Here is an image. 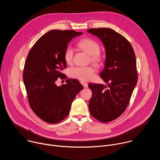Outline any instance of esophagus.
Segmentation results:
<instances>
[{
	"mask_svg": "<svg viewBox=\"0 0 160 160\" xmlns=\"http://www.w3.org/2000/svg\"><path fill=\"white\" fill-rule=\"evenodd\" d=\"M80 83L83 86V87H88V84H87V83L85 82L81 81V82H80Z\"/></svg>",
	"mask_w": 160,
	"mask_h": 160,
	"instance_id": "esophagus-1",
	"label": "esophagus"
}]
</instances>
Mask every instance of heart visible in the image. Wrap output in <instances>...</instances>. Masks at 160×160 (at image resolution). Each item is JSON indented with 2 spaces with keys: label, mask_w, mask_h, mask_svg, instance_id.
I'll use <instances>...</instances> for the list:
<instances>
[{
  "label": "heart",
  "mask_w": 160,
  "mask_h": 160,
  "mask_svg": "<svg viewBox=\"0 0 160 160\" xmlns=\"http://www.w3.org/2000/svg\"><path fill=\"white\" fill-rule=\"evenodd\" d=\"M78 47L90 55V61L95 64L101 62L102 57L100 53V47L99 44L90 38L82 39L78 43ZM64 60L68 64L72 63L73 57V49L71 46H68L64 51ZM95 70L92 67H75L70 71L71 77L81 81L91 80L94 75Z\"/></svg>",
  "instance_id": "heart-1"
}]
</instances>
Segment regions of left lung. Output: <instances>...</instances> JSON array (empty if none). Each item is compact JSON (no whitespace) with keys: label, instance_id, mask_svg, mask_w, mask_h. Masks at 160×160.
Instances as JSON below:
<instances>
[{"label":"left lung","instance_id":"1","mask_svg":"<svg viewBox=\"0 0 160 160\" xmlns=\"http://www.w3.org/2000/svg\"><path fill=\"white\" fill-rule=\"evenodd\" d=\"M105 49V67L100 77L108 85L89 83L92 92L88 108L91 115L102 122L119 118L126 109L138 82L136 60L131 43L110 28L89 29Z\"/></svg>","mask_w":160,"mask_h":160}]
</instances>
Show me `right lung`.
Masks as SVG:
<instances>
[{
    "label": "right lung",
    "mask_w": 160,
    "mask_h": 160,
    "mask_svg": "<svg viewBox=\"0 0 160 160\" xmlns=\"http://www.w3.org/2000/svg\"><path fill=\"white\" fill-rule=\"evenodd\" d=\"M73 30H52L41 36L27 57L23 80L31 108L42 121L60 122L69 114L71 105L83 87L77 80L67 79L57 86L58 78L67 68L64 51L75 37L82 34Z\"/></svg>",
    "instance_id": "right-lung-1"
}]
</instances>
